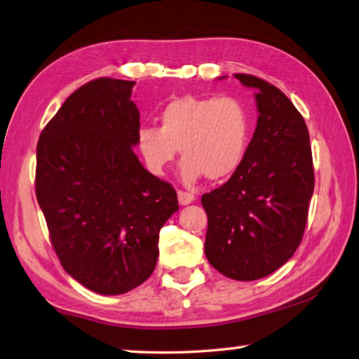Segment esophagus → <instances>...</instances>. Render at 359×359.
<instances>
[{"label":"esophagus","instance_id":"obj_1","mask_svg":"<svg viewBox=\"0 0 359 359\" xmlns=\"http://www.w3.org/2000/svg\"><path fill=\"white\" fill-rule=\"evenodd\" d=\"M195 200V197L192 194L184 192V191H178V201L181 206H186V205H191V203Z\"/></svg>","mask_w":359,"mask_h":359}]
</instances>
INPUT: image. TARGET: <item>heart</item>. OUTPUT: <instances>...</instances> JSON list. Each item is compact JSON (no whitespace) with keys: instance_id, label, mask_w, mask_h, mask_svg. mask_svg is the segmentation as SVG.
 <instances>
[{"instance_id":"1","label":"heart","mask_w":359,"mask_h":359,"mask_svg":"<svg viewBox=\"0 0 359 359\" xmlns=\"http://www.w3.org/2000/svg\"><path fill=\"white\" fill-rule=\"evenodd\" d=\"M250 133L252 116L241 98L184 95L162 107L159 128H140L137 150L153 175H164L180 150L182 180L194 182L206 175L217 181L238 170Z\"/></svg>"}]
</instances>
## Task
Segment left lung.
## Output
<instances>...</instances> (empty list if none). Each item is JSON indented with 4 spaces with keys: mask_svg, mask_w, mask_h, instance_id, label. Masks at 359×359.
<instances>
[{
    "mask_svg": "<svg viewBox=\"0 0 359 359\" xmlns=\"http://www.w3.org/2000/svg\"><path fill=\"white\" fill-rule=\"evenodd\" d=\"M234 76L256 89L259 116L238 170L201 197L208 214L205 253L228 278L253 281L273 273L299 248L314 167L308 128L292 101L253 74Z\"/></svg>",
    "mask_w": 359,
    "mask_h": 359,
    "instance_id": "1",
    "label": "left lung"
}]
</instances>
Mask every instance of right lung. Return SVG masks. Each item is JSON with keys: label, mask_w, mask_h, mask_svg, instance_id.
<instances>
[{"label": "right lung", "mask_w": 359, "mask_h": 359, "mask_svg": "<svg viewBox=\"0 0 359 359\" xmlns=\"http://www.w3.org/2000/svg\"><path fill=\"white\" fill-rule=\"evenodd\" d=\"M134 81L98 78L65 100L37 144L36 195L65 272L118 295L156 267L159 231L178 211L172 184L140 164Z\"/></svg>", "instance_id": "right-lung-1"}]
</instances>
